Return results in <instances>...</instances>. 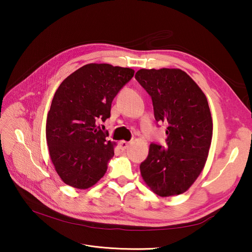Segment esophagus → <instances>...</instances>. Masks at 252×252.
Segmentation results:
<instances>
[{"label": "esophagus", "instance_id": "esophagus-1", "mask_svg": "<svg viewBox=\"0 0 252 252\" xmlns=\"http://www.w3.org/2000/svg\"><path fill=\"white\" fill-rule=\"evenodd\" d=\"M128 146H129V142H126V141L119 142V147H121V149L123 150H126V148H128Z\"/></svg>", "mask_w": 252, "mask_h": 252}]
</instances>
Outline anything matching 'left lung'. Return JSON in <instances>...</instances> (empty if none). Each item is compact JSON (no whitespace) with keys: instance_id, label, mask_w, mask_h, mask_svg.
I'll use <instances>...</instances> for the list:
<instances>
[{"instance_id":"obj_1","label":"left lung","mask_w":252,"mask_h":252,"mask_svg":"<svg viewBox=\"0 0 252 252\" xmlns=\"http://www.w3.org/2000/svg\"><path fill=\"white\" fill-rule=\"evenodd\" d=\"M136 79L151 96L157 123L167 127V148L150 144L141 176L160 197L186 192L202 171L213 138V118L202 90L178 68L140 69Z\"/></svg>"}]
</instances>
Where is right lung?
Listing matches in <instances>:
<instances>
[{
	"instance_id": "obj_1",
	"label": "right lung",
	"mask_w": 252,
	"mask_h": 252,
	"mask_svg": "<svg viewBox=\"0 0 252 252\" xmlns=\"http://www.w3.org/2000/svg\"><path fill=\"white\" fill-rule=\"evenodd\" d=\"M135 70L90 63L61 83L47 116L46 138L58 176L69 186L88 189L105 175L115 143L97 126L110 117L111 103Z\"/></svg>"
}]
</instances>
